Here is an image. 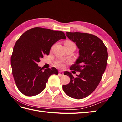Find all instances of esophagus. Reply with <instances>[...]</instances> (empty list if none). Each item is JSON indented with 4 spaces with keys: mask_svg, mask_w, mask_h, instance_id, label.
I'll return each mask as SVG.
<instances>
[{
    "mask_svg": "<svg viewBox=\"0 0 122 122\" xmlns=\"http://www.w3.org/2000/svg\"><path fill=\"white\" fill-rule=\"evenodd\" d=\"M59 75L60 76H63L64 75H63V73L62 72V71H59Z\"/></svg>",
    "mask_w": 122,
    "mask_h": 122,
    "instance_id": "esophagus-1",
    "label": "esophagus"
}]
</instances>
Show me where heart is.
I'll list each match as a JSON object with an SVG mask.
<instances>
[{
	"instance_id": "b5f03b06",
	"label": "heart",
	"mask_w": 122,
	"mask_h": 122,
	"mask_svg": "<svg viewBox=\"0 0 122 122\" xmlns=\"http://www.w3.org/2000/svg\"><path fill=\"white\" fill-rule=\"evenodd\" d=\"M68 43H73L71 41H66L65 42H64V44H68ZM56 65L57 66H58V67L60 68H63V66H64V64H63V63L62 62H61V61L56 62Z\"/></svg>"
}]
</instances>
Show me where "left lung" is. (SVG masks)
<instances>
[{"label": "left lung", "instance_id": "left-lung-1", "mask_svg": "<svg viewBox=\"0 0 122 122\" xmlns=\"http://www.w3.org/2000/svg\"><path fill=\"white\" fill-rule=\"evenodd\" d=\"M66 35L79 49V56L71 70L80 72L77 77L66 71L70 81L62 86L66 94L80 99L89 96L96 89L105 72L108 59L107 50L103 42L96 36L86 33L66 32Z\"/></svg>", "mask_w": 122, "mask_h": 122}]
</instances>
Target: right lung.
<instances>
[{
  "label": "right lung",
  "instance_id": "add662e5",
  "mask_svg": "<svg viewBox=\"0 0 122 122\" xmlns=\"http://www.w3.org/2000/svg\"><path fill=\"white\" fill-rule=\"evenodd\" d=\"M62 31L34 27L24 33L14 47L10 62L16 86L23 94L33 96L41 92L49 78L58 75L56 68L45 69L38 66L44 54L49 55L55 43L66 39Z\"/></svg>",
  "mask_w": 122,
  "mask_h": 122
}]
</instances>
